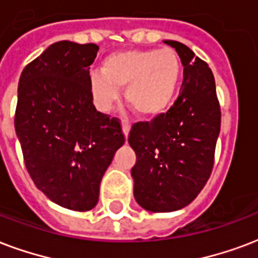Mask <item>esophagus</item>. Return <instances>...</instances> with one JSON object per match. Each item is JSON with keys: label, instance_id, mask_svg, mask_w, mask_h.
Here are the masks:
<instances>
[{"label": "esophagus", "instance_id": "1", "mask_svg": "<svg viewBox=\"0 0 258 258\" xmlns=\"http://www.w3.org/2000/svg\"><path fill=\"white\" fill-rule=\"evenodd\" d=\"M121 128H123V133H124L125 138L128 137L130 130H131V124H130V121H127V120L121 121Z\"/></svg>", "mask_w": 258, "mask_h": 258}]
</instances>
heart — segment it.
Wrapping results in <instances>:
<instances>
[{"label": "heart", "mask_w": 258, "mask_h": 258, "mask_svg": "<svg viewBox=\"0 0 258 258\" xmlns=\"http://www.w3.org/2000/svg\"><path fill=\"white\" fill-rule=\"evenodd\" d=\"M181 63L170 48L123 50L103 60V72L90 74L89 86L98 107L107 111L124 89L125 103L145 119L162 115L172 105Z\"/></svg>", "instance_id": "obj_1"}]
</instances>
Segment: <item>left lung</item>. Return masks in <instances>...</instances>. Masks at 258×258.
Here are the masks:
<instances>
[{
    "label": "left lung",
    "instance_id": "8db88e82",
    "mask_svg": "<svg viewBox=\"0 0 258 258\" xmlns=\"http://www.w3.org/2000/svg\"><path fill=\"white\" fill-rule=\"evenodd\" d=\"M165 43L181 58V93L166 113L138 121L128 135L137 154L131 169L134 196L151 212L176 211L195 200L211 176L221 131V105L211 69L185 44Z\"/></svg>",
    "mask_w": 258,
    "mask_h": 258
}]
</instances>
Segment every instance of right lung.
I'll return each instance as SVG.
<instances>
[{"label": "right lung", "instance_id": "obj_1", "mask_svg": "<svg viewBox=\"0 0 258 258\" xmlns=\"http://www.w3.org/2000/svg\"><path fill=\"white\" fill-rule=\"evenodd\" d=\"M98 46L56 42L24 68L15 128L29 176L47 198L73 211L97 204L100 182L125 142L117 117L98 112L89 66Z\"/></svg>", "mask_w": 258, "mask_h": 258}]
</instances>
